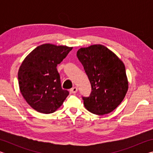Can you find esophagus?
Returning <instances> with one entry per match:
<instances>
[{
	"label": "esophagus",
	"mask_w": 153,
	"mask_h": 153,
	"mask_svg": "<svg viewBox=\"0 0 153 153\" xmlns=\"http://www.w3.org/2000/svg\"><path fill=\"white\" fill-rule=\"evenodd\" d=\"M77 92V87H73L72 88L70 89V92L72 94H76Z\"/></svg>",
	"instance_id": "esophagus-1"
}]
</instances>
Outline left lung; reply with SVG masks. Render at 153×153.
Masks as SVG:
<instances>
[{"mask_svg":"<svg viewBox=\"0 0 153 153\" xmlns=\"http://www.w3.org/2000/svg\"><path fill=\"white\" fill-rule=\"evenodd\" d=\"M77 56L92 88L88 97H82L85 107L98 115L112 112L122 102L128 89L123 62L101 45L79 48Z\"/></svg>","mask_w":153,"mask_h":153,"instance_id":"left-lung-1","label":"left lung"}]
</instances>
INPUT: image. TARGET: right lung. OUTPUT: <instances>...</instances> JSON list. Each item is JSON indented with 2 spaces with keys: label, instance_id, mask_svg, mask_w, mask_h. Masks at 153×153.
I'll return each instance as SVG.
<instances>
[{
  "label": "right lung",
  "instance_id": "add662e5",
  "mask_svg": "<svg viewBox=\"0 0 153 153\" xmlns=\"http://www.w3.org/2000/svg\"><path fill=\"white\" fill-rule=\"evenodd\" d=\"M71 50L66 46L45 44L33 50L21 65L18 71L21 93L38 112H55L69 95L62 89L56 66Z\"/></svg>",
  "mask_w": 153,
  "mask_h": 153
}]
</instances>
